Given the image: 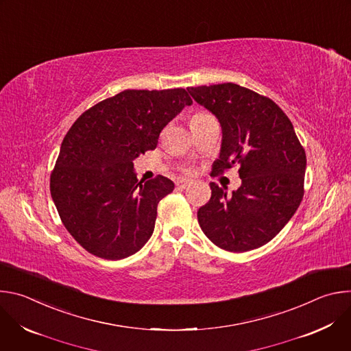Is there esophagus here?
Masks as SVG:
<instances>
[{"label": "esophagus", "mask_w": 351, "mask_h": 351, "mask_svg": "<svg viewBox=\"0 0 351 351\" xmlns=\"http://www.w3.org/2000/svg\"><path fill=\"white\" fill-rule=\"evenodd\" d=\"M191 183H193L191 180H187V179H180V180H178V182H176V186H178L179 189H186V187H189Z\"/></svg>", "instance_id": "obj_1"}]
</instances>
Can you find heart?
<instances>
[{
	"instance_id": "obj_1",
	"label": "heart",
	"mask_w": 351,
	"mask_h": 351,
	"mask_svg": "<svg viewBox=\"0 0 351 351\" xmlns=\"http://www.w3.org/2000/svg\"><path fill=\"white\" fill-rule=\"evenodd\" d=\"M208 118H211V115L207 114V112H197V114H194V115L191 117V119H190V126H193V125H195V123H199V122H203V121H206V119H208Z\"/></svg>"
}]
</instances>
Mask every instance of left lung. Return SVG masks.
<instances>
[{"label":"left lung","instance_id":"8db88e82","mask_svg":"<svg viewBox=\"0 0 351 351\" xmlns=\"http://www.w3.org/2000/svg\"><path fill=\"white\" fill-rule=\"evenodd\" d=\"M222 128L214 173L237 165L241 186L228 195L214 182L198 223L218 247L244 253L271 241L290 221L304 195L306 152L290 119L272 101L234 83L187 87Z\"/></svg>","mask_w":351,"mask_h":351}]
</instances>
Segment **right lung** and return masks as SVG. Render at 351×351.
Segmentation results:
<instances>
[{"label":"right lung","instance_id":"right-lung-1","mask_svg":"<svg viewBox=\"0 0 351 351\" xmlns=\"http://www.w3.org/2000/svg\"><path fill=\"white\" fill-rule=\"evenodd\" d=\"M191 104L184 88L123 90L68 130L49 190L64 226L90 254L122 260L152 237L158 203L175 184L162 175L137 180L133 161L154 149L161 130Z\"/></svg>","mask_w":351,"mask_h":351}]
</instances>
